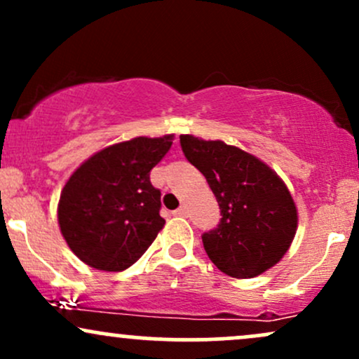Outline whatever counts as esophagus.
<instances>
[{
	"mask_svg": "<svg viewBox=\"0 0 359 359\" xmlns=\"http://www.w3.org/2000/svg\"><path fill=\"white\" fill-rule=\"evenodd\" d=\"M185 212H187V209H185V205H180L179 209H175V211H174L175 216H185Z\"/></svg>",
	"mask_w": 359,
	"mask_h": 359,
	"instance_id": "34e87169",
	"label": "esophagus"
}]
</instances>
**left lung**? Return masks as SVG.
Returning a JSON list of instances; mask_svg holds the SVG:
<instances>
[{
  "mask_svg": "<svg viewBox=\"0 0 359 359\" xmlns=\"http://www.w3.org/2000/svg\"><path fill=\"white\" fill-rule=\"evenodd\" d=\"M180 147L205 177L221 209L217 228L203 234L211 262L236 278L271 269L297 231V208L283 180L257 156L219 140L180 135Z\"/></svg>",
  "mask_w": 359,
  "mask_h": 359,
  "instance_id": "obj_1",
  "label": "left lung"
}]
</instances>
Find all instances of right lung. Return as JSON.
Here are the masks:
<instances>
[{
	"label": "right lung",
	"mask_w": 359,
	"mask_h": 359,
	"mask_svg": "<svg viewBox=\"0 0 359 359\" xmlns=\"http://www.w3.org/2000/svg\"><path fill=\"white\" fill-rule=\"evenodd\" d=\"M174 135L138 137L86 160L62 189L59 226L86 265L121 271L154 243L165 219L150 170L170 150Z\"/></svg>",
	"instance_id": "add662e5"
}]
</instances>
